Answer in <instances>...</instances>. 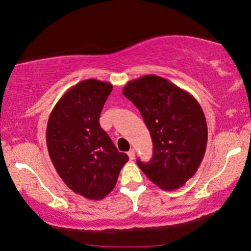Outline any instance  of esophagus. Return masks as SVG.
I'll list each match as a JSON object with an SVG mask.
<instances>
[{
    "label": "esophagus",
    "instance_id": "1",
    "mask_svg": "<svg viewBox=\"0 0 251 251\" xmlns=\"http://www.w3.org/2000/svg\"><path fill=\"white\" fill-rule=\"evenodd\" d=\"M127 153H128V157H129V159H131V160L135 158V150L134 149H131Z\"/></svg>",
    "mask_w": 251,
    "mask_h": 251
}]
</instances>
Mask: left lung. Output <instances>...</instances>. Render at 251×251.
Segmentation results:
<instances>
[{
    "label": "left lung",
    "instance_id": "8db88e82",
    "mask_svg": "<svg viewBox=\"0 0 251 251\" xmlns=\"http://www.w3.org/2000/svg\"><path fill=\"white\" fill-rule=\"evenodd\" d=\"M123 94L139 109L153 143L149 163L139 168L163 190H176L198 171L208 142L200 103L188 92L155 75L131 80Z\"/></svg>",
    "mask_w": 251,
    "mask_h": 251
}]
</instances>
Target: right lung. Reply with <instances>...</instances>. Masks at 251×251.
Instances as JSON below:
<instances>
[{
  "label": "right lung",
  "mask_w": 251,
  "mask_h": 251,
  "mask_svg": "<svg viewBox=\"0 0 251 251\" xmlns=\"http://www.w3.org/2000/svg\"><path fill=\"white\" fill-rule=\"evenodd\" d=\"M111 91L110 82H78L56 103L47 124V147L58 176L73 192L95 201L115 188L128 160L99 123Z\"/></svg>",
  "instance_id": "add662e5"
}]
</instances>
